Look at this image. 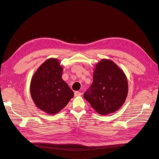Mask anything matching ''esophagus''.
I'll use <instances>...</instances> for the list:
<instances>
[{
  "mask_svg": "<svg viewBox=\"0 0 159 159\" xmlns=\"http://www.w3.org/2000/svg\"><path fill=\"white\" fill-rule=\"evenodd\" d=\"M74 95H75V97H78V96H80L82 95V93L80 92H79V91H75V92L74 93Z\"/></svg>",
  "mask_w": 159,
  "mask_h": 159,
  "instance_id": "34e87169",
  "label": "esophagus"
}]
</instances>
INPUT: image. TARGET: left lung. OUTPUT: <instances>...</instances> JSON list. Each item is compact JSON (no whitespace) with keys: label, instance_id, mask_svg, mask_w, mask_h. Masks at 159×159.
Here are the masks:
<instances>
[{"label":"left lung","instance_id":"8db88e82","mask_svg":"<svg viewBox=\"0 0 159 159\" xmlns=\"http://www.w3.org/2000/svg\"><path fill=\"white\" fill-rule=\"evenodd\" d=\"M92 84L84 97L101 115L117 111L128 95V84L124 73L112 61L102 59L96 66Z\"/></svg>","mask_w":159,"mask_h":159}]
</instances>
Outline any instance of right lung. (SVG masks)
Segmentation results:
<instances>
[{
	"instance_id": "add662e5",
	"label": "right lung",
	"mask_w": 159,
	"mask_h": 159,
	"mask_svg": "<svg viewBox=\"0 0 159 159\" xmlns=\"http://www.w3.org/2000/svg\"><path fill=\"white\" fill-rule=\"evenodd\" d=\"M62 67L57 58H49L42 64L31 81L30 93L38 108L48 114L59 112L74 96L62 79Z\"/></svg>"
}]
</instances>
